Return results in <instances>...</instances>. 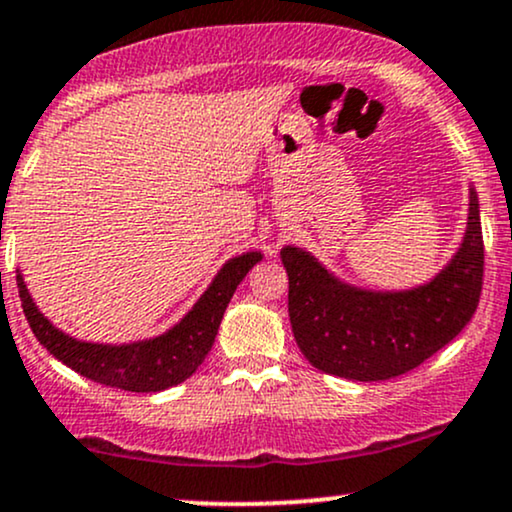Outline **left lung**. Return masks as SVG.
<instances>
[{
	"label": "left lung",
	"instance_id": "left-lung-1",
	"mask_svg": "<svg viewBox=\"0 0 512 512\" xmlns=\"http://www.w3.org/2000/svg\"><path fill=\"white\" fill-rule=\"evenodd\" d=\"M289 274V317L303 356L346 380H390L414 370L472 320L484 284L477 192H469L462 248L436 279L411 291L342 284L305 250H281Z\"/></svg>",
	"mask_w": 512,
	"mask_h": 512
}]
</instances>
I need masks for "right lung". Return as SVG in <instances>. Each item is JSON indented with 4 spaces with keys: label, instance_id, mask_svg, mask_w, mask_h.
Wrapping results in <instances>:
<instances>
[{
    "label": "right lung",
    "instance_id": "1",
    "mask_svg": "<svg viewBox=\"0 0 512 512\" xmlns=\"http://www.w3.org/2000/svg\"><path fill=\"white\" fill-rule=\"evenodd\" d=\"M260 260V252H245V255L228 260L216 274V279L211 281L209 289L204 291V296L195 303V308L182 317L180 325H175L161 337L149 339V342L122 346L79 342V339L60 332L35 308L21 274H16V286H19L21 308L35 339L52 356L60 358L64 366L93 383L117 387V390L161 392L190 378L202 366L214 346L226 305L231 303L245 274Z\"/></svg>",
    "mask_w": 512,
    "mask_h": 512
}]
</instances>
